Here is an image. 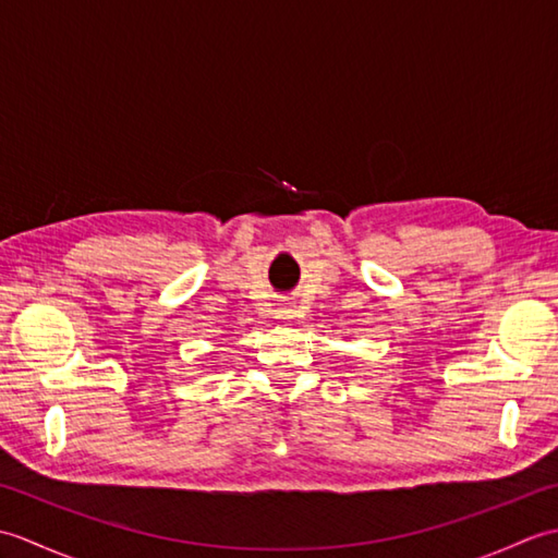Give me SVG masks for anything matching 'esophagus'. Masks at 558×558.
<instances>
[{
  "label": "esophagus",
  "instance_id": "34e87169",
  "mask_svg": "<svg viewBox=\"0 0 558 558\" xmlns=\"http://www.w3.org/2000/svg\"><path fill=\"white\" fill-rule=\"evenodd\" d=\"M278 314H280L282 318H290V316H294V306H292V304H282L280 310H278Z\"/></svg>",
  "mask_w": 558,
  "mask_h": 558
}]
</instances>
